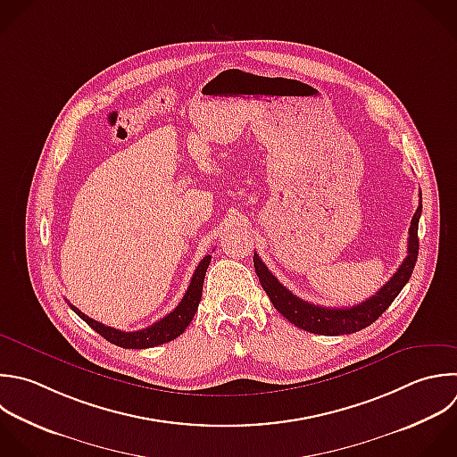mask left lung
I'll use <instances>...</instances> for the list:
<instances>
[{"label": "left lung", "instance_id": "obj_1", "mask_svg": "<svg viewBox=\"0 0 457 457\" xmlns=\"http://www.w3.org/2000/svg\"><path fill=\"white\" fill-rule=\"evenodd\" d=\"M421 216V205H418L411 227H409V239H407V257L402 261L395 275L370 298L364 302L352 305V307H323L309 303L289 289H286L277 277L266 268V264L253 253V266L259 277V282L266 295L270 296L273 307L293 325L303 328L312 334L323 336H339V334H352L362 330L364 327L371 325L398 296L402 287L411 278L418 259V221Z\"/></svg>", "mask_w": 457, "mask_h": 457}]
</instances>
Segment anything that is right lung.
<instances>
[{"label": "right lung", "instance_id": "add662e5", "mask_svg": "<svg viewBox=\"0 0 457 457\" xmlns=\"http://www.w3.org/2000/svg\"><path fill=\"white\" fill-rule=\"evenodd\" d=\"M211 262V255H205L200 264L196 266L193 278L189 282V287L184 295V298L180 300V303L164 318H161L159 321H155L154 325L141 328V330H134V332H123L118 330L114 327H107L89 316H86L80 309H77L75 305H71L68 302V305L93 328L96 330L100 336H104L107 341L121 346V348H150V346H159L162 343H168L175 337H179L187 325L191 323V320L195 318L196 311H198V303L202 300V289H204V278H205V271L209 268Z\"/></svg>", "mask_w": 457, "mask_h": 457}]
</instances>
